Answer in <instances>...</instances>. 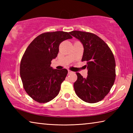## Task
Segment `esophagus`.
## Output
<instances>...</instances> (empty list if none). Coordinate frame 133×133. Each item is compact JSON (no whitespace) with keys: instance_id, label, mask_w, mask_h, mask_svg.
Here are the masks:
<instances>
[{"instance_id":"esophagus-1","label":"esophagus","mask_w":133,"mask_h":133,"mask_svg":"<svg viewBox=\"0 0 133 133\" xmlns=\"http://www.w3.org/2000/svg\"><path fill=\"white\" fill-rule=\"evenodd\" d=\"M73 73V71H71V70H68V74H69V75H70V74H71V73Z\"/></svg>"}]
</instances>
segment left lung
<instances>
[{
  "label": "left lung",
  "instance_id": "obj_1",
  "mask_svg": "<svg viewBox=\"0 0 133 133\" xmlns=\"http://www.w3.org/2000/svg\"><path fill=\"white\" fill-rule=\"evenodd\" d=\"M71 36L82 43L84 52L82 61H85L87 77L76 73L74 83L76 94L85 102L95 103L109 93L116 77V62L109 47L97 36L91 33L72 31Z\"/></svg>",
  "mask_w": 133,
  "mask_h": 133
}]
</instances>
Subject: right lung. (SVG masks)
<instances>
[{
	"label": "right lung",
	"mask_w": 133,
	"mask_h": 133,
	"mask_svg": "<svg viewBox=\"0 0 133 133\" xmlns=\"http://www.w3.org/2000/svg\"><path fill=\"white\" fill-rule=\"evenodd\" d=\"M71 38L65 31L44 33L26 49L21 62L20 75L24 90L34 100L44 103L58 95L68 71L53 69L51 62L57 56L60 44Z\"/></svg>",
	"instance_id": "1"
}]
</instances>
